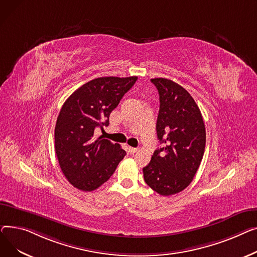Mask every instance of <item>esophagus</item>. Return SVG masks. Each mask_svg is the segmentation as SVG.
Here are the masks:
<instances>
[{"instance_id":"esophagus-1","label":"esophagus","mask_w":257,"mask_h":257,"mask_svg":"<svg viewBox=\"0 0 257 257\" xmlns=\"http://www.w3.org/2000/svg\"><path fill=\"white\" fill-rule=\"evenodd\" d=\"M138 152V149L137 148H134V147H128V153L130 154H132V155H134V154H136Z\"/></svg>"}]
</instances>
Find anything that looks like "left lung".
Returning <instances> with one entry per match:
<instances>
[{
    "label": "left lung",
    "mask_w": 257,
    "mask_h": 257,
    "mask_svg": "<svg viewBox=\"0 0 257 257\" xmlns=\"http://www.w3.org/2000/svg\"><path fill=\"white\" fill-rule=\"evenodd\" d=\"M160 95L157 135L163 147L155 150L143 168L145 183L162 196L185 190L203 158L205 126L201 112L185 88L175 82L150 80Z\"/></svg>",
    "instance_id": "obj_1"
}]
</instances>
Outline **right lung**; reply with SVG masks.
Segmentation results:
<instances>
[{
	"instance_id": "1",
	"label": "right lung",
	"mask_w": 257,
	"mask_h": 257,
	"mask_svg": "<svg viewBox=\"0 0 257 257\" xmlns=\"http://www.w3.org/2000/svg\"><path fill=\"white\" fill-rule=\"evenodd\" d=\"M138 77L97 78L65 100L55 126V152L63 174L77 189L96 190L112 176L125 150L107 139L94 141L95 128L109 125L111 112Z\"/></svg>"
}]
</instances>
